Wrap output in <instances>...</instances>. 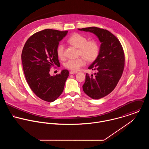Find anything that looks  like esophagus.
Listing matches in <instances>:
<instances>
[{
    "label": "esophagus",
    "instance_id": "1",
    "mask_svg": "<svg viewBox=\"0 0 149 149\" xmlns=\"http://www.w3.org/2000/svg\"><path fill=\"white\" fill-rule=\"evenodd\" d=\"M78 73L77 72H74V71H70V74H76V73Z\"/></svg>",
    "mask_w": 149,
    "mask_h": 149
}]
</instances>
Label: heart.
Instances as JSON below:
<instances>
[{
	"instance_id": "b5f03b06",
	"label": "heart",
	"mask_w": 149,
	"mask_h": 149,
	"mask_svg": "<svg viewBox=\"0 0 149 149\" xmlns=\"http://www.w3.org/2000/svg\"><path fill=\"white\" fill-rule=\"evenodd\" d=\"M87 40L84 36L74 33L69 37L67 41L69 45L78 48L77 54L79 56L83 57L88 63H92L96 60L99 55L100 46L98 42L95 40ZM56 52L59 58L64 59V46L63 44L58 45ZM84 59L80 57L75 60H69L64 64V66L72 71H77L84 65L85 60Z\"/></svg>"
}]
</instances>
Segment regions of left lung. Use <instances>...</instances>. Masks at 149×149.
Wrapping results in <instances>:
<instances>
[{"mask_svg": "<svg viewBox=\"0 0 149 149\" xmlns=\"http://www.w3.org/2000/svg\"><path fill=\"white\" fill-rule=\"evenodd\" d=\"M95 34L102 43L100 53L88 69L95 75L86 74L83 89L93 99H99L110 93L118 84L125 68V53L119 40L106 29L96 27L79 29Z\"/></svg>", "mask_w": 149, "mask_h": 149, "instance_id": "8db88e82", "label": "left lung"}]
</instances>
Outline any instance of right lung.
<instances>
[{"instance_id":"1","label":"right lung","mask_w":149,"mask_h":149,"mask_svg":"<svg viewBox=\"0 0 149 149\" xmlns=\"http://www.w3.org/2000/svg\"><path fill=\"white\" fill-rule=\"evenodd\" d=\"M61 31L45 29L32 35L25 43L22 61L26 81L32 91L43 100L53 102L63 93L69 73L64 69L52 76V66L60 65L56 49L59 42L67 34Z\"/></svg>"}]
</instances>
